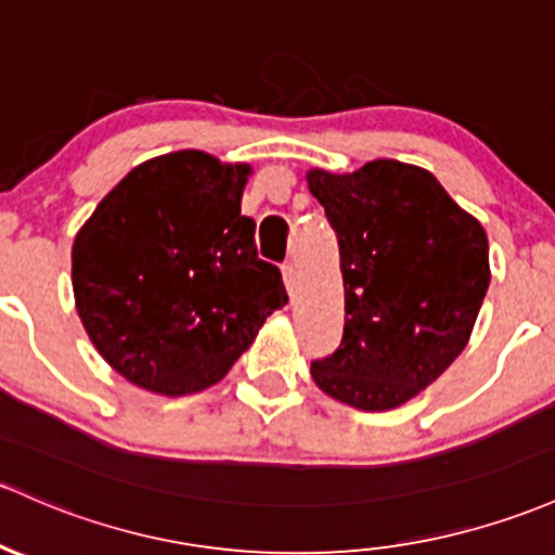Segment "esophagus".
Segmentation results:
<instances>
[{"label": "esophagus", "mask_w": 555, "mask_h": 555, "mask_svg": "<svg viewBox=\"0 0 555 555\" xmlns=\"http://www.w3.org/2000/svg\"><path fill=\"white\" fill-rule=\"evenodd\" d=\"M296 275H299V272H296L294 261H285V264H283V280H285V288H288V291H294Z\"/></svg>", "instance_id": "obj_1"}]
</instances>
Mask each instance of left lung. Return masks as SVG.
<instances>
[{"instance_id": "obj_1", "label": "left lung", "mask_w": 555, "mask_h": 555, "mask_svg": "<svg viewBox=\"0 0 555 555\" xmlns=\"http://www.w3.org/2000/svg\"><path fill=\"white\" fill-rule=\"evenodd\" d=\"M336 230L344 338L312 378L365 413L413 399L466 349L490 288L487 232L431 171L378 158L351 175L312 169Z\"/></svg>"}]
</instances>
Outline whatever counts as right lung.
<instances>
[{
	"instance_id": "1",
	"label": "right lung",
	"mask_w": 555,
	"mask_h": 555,
	"mask_svg": "<svg viewBox=\"0 0 555 555\" xmlns=\"http://www.w3.org/2000/svg\"><path fill=\"white\" fill-rule=\"evenodd\" d=\"M251 166L177 151L134 166L70 251L74 299L116 373L166 397L222 380L275 309L280 270L241 214Z\"/></svg>"
}]
</instances>
